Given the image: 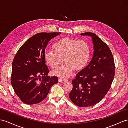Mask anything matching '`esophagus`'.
Returning <instances> with one entry per match:
<instances>
[{
  "mask_svg": "<svg viewBox=\"0 0 128 128\" xmlns=\"http://www.w3.org/2000/svg\"><path fill=\"white\" fill-rule=\"evenodd\" d=\"M67 79H62V78H60L58 79V82H60V83H65L67 82Z\"/></svg>",
  "mask_w": 128,
  "mask_h": 128,
  "instance_id": "obj_1",
  "label": "esophagus"
}]
</instances>
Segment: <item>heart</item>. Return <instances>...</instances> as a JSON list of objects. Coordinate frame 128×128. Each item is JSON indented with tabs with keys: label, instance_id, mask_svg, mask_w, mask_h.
Listing matches in <instances>:
<instances>
[{
	"label": "heart",
	"instance_id": "1",
	"mask_svg": "<svg viewBox=\"0 0 128 128\" xmlns=\"http://www.w3.org/2000/svg\"><path fill=\"white\" fill-rule=\"evenodd\" d=\"M52 49L54 51H45L44 58L46 63L52 68H57L63 58L64 64L52 72V74L58 77H69L74 69H82L89 61L90 48L85 40L64 37L54 43Z\"/></svg>",
	"mask_w": 128,
	"mask_h": 128
}]
</instances>
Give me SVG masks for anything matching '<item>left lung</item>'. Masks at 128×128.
<instances>
[{
    "instance_id": "8db88e82",
    "label": "left lung",
    "mask_w": 128,
    "mask_h": 128,
    "mask_svg": "<svg viewBox=\"0 0 128 128\" xmlns=\"http://www.w3.org/2000/svg\"><path fill=\"white\" fill-rule=\"evenodd\" d=\"M92 38L93 55L88 64L72 80L70 98L79 107L93 106L101 101L110 88L114 76L112 54L108 45L92 32L80 34Z\"/></svg>"
}]
</instances>
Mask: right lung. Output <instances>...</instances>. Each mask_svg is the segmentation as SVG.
<instances>
[{
  "label": "right lung",
  "mask_w": 128,
  "mask_h": 128,
  "mask_svg": "<svg viewBox=\"0 0 128 128\" xmlns=\"http://www.w3.org/2000/svg\"><path fill=\"white\" fill-rule=\"evenodd\" d=\"M61 32H40L20 46L12 64L11 83L16 94L29 105L42 102L51 87L58 82L57 76H49L44 53L49 41Z\"/></svg>",
  "instance_id": "1"
}]
</instances>
